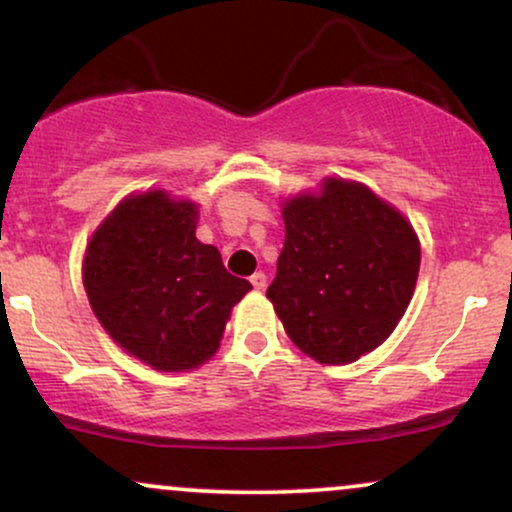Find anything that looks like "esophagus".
Returning <instances> with one entry per match:
<instances>
[{"instance_id":"esophagus-1","label":"esophagus","mask_w":512,"mask_h":512,"mask_svg":"<svg viewBox=\"0 0 512 512\" xmlns=\"http://www.w3.org/2000/svg\"><path fill=\"white\" fill-rule=\"evenodd\" d=\"M250 284H252V286H255V289H257V291H262V289H264V286H267V276H264L262 272H255V274H252V276H250Z\"/></svg>"}]
</instances>
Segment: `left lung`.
Masks as SVG:
<instances>
[{
    "instance_id": "1",
    "label": "left lung",
    "mask_w": 512,
    "mask_h": 512,
    "mask_svg": "<svg viewBox=\"0 0 512 512\" xmlns=\"http://www.w3.org/2000/svg\"><path fill=\"white\" fill-rule=\"evenodd\" d=\"M267 289L291 342L320 363H351L390 337L414 296L421 245L411 223L361 182L296 195Z\"/></svg>"
}]
</instances>
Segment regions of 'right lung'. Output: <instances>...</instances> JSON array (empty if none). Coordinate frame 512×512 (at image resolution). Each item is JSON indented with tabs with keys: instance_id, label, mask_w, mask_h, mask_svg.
Here are the masks:
<instances>
[{
	"instance_id": "right-lung-1",
	"label": "right lung",
	"mask_w": 512,
	"mask_h": 512,
	"mask_svg": "<svg viewBox=\"0 0 512 512\" xmlns=\"http://www.w3.org/2000/svg\"><path fill=\"white\" fill-rule=\"evenodd\" d=\"M195 231V202L149 190L122 199L84 255V289L103 330L166 373L209 361L233 305L252 289Z\"/></svg>"
}]
</instances>
